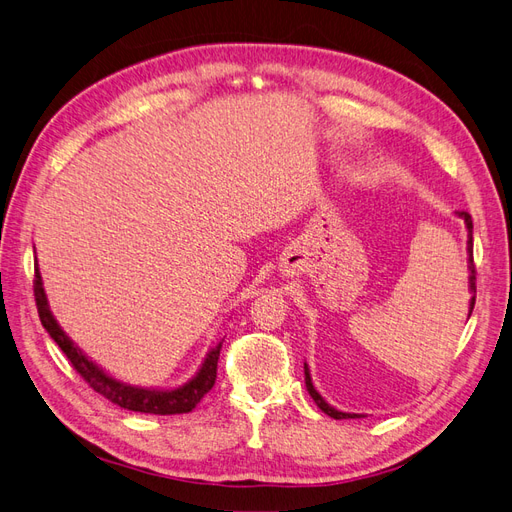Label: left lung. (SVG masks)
Returning a JSON list of instances; mask_svg holds the SVG:
<instances>
[{"label":"left lung","mask_w":512,"mask_h":512,"mask_svg":"<svg viewBox=\"0 0 512 512\" xmlns=\"http://www.w3.org/2000/svg\"><path fill=\"white\" fill-rule=\"evenodd\" d=\"M457 218H461L463 220V224H466V230H468V290H470V303H468V318L472 316V309H474V301H476V273H474V258H472V218H470V213H466V211H457L455 213ZM303 367H305V386H307V393L312 395V399L316 401V406L324 412V414H329L331 418H337V421H342V418H361L363 414H354V412H342V410H337V408H333L331 404H327V401H324V397L314 389V382H312V374H309V367H307V363H303Z\"/></svg>","instance_id":"1"}]
</instances>
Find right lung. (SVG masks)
Listing matches in <instances>:
<instances>
[{"label":"right lung","mask_w":512,"mask_h":512,"mask_svg":"<svg viewBox=\"0 0 512 512\" xmlns=\"http://www.w3.org/2000/svg\"><path fill=\"white\" fill-rule=\"evenodd\" d=\"M34 292H36L40 322L46 329V333H49L55 339V344L66 352L72 367L89 382L91 389L100 393L102 397H106L111 404H115L123 410L143 412V414H160V416L185 414V412H192L198 406V401L213 389L215 378H218V359H220V350H222L224 339H220L218 344L209 348L203 363H200L196 374L188 382H183L179 386H168V389H156V386H136V384L123 382V380L108 374V371L102 369L96 361H91V356H87L79 346L72 342L70 335L61 329V324L57 322V318L51 312L49 297H46L40 267H38V258H36Z\"/></svg>","instance_id":"right-lung-1"}]
</instances>
